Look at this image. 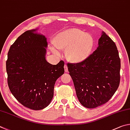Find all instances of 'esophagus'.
Instances as JSON below:
<instances>
[{
  "mask_svg": "<svg viewBox=\"0 0 130 130\" xmlns=\"http://www.w3.org/2000/svg\"><path fill=\"white\" fill-rule=\"evenodd\" d=\"M64 70H65V72H67L68 71H69V70H68V67H67V66L66 64L64 65Z\"/></svg>",
  "mask_w": 130,
  "mask_h": 130,
  "instance_id": "34e87169",
  "label": "esophagus"
}]
</instances>
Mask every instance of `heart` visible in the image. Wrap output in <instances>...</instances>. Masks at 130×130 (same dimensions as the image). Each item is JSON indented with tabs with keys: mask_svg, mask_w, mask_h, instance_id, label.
I'll return each instance as SVG.
<instances>
[{
	"mask_svg": "<svg viewBox=\"0 0 130 130\" xmlns=\"http://www.w3.org/2000/svg\"><path fill=\"white\" fill-rule=\"evenodd\" d=\"M54 47L66 51V56L70 61L80 63L87 59L92 51L94 40L88 33H83L78 28H70L58 34L53 39ZM54 53H57L52 49Z\"/></svg>",
	"mask_w": 130,
	"mask_h": 130,
	"instance_id": "1",
	"label": "heart"
}]
</instances>
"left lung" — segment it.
Masks as SVG:
<instances>
[{"instance_id": "1", "label": "left lung", "mask_w": 130, "mask_h": 130, "mask_svg": "<svg viewBox=\"0 0 130 130\" xmlns=\"http://www.w3.org/2000/svg\"><path fill=\"white\" fill-rule=\"evenodd\" d=\"M98 44L85 61L67 63L79 101L88 108L107 103L120 83V59L117 45L104 32Z\"/></svg>"}]
</instances>
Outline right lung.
Masks as SVG:
<instances>
[{
	"instance_id": "1",
	"label": "right lung",
	"mask_w": 130,
	"mask_h": 130,
	"mask_svg": "<svg viewBox=\"0 0 130 130\" xmlns=\"http://www.w3.org/2000/svg\"><path fill=\"white\" fill-rule=\"evenodd\" d=\"M36 29L24 32L11 45L6 61L8 87L26 107L40 110L49 105L56 80L64 72V62L52 65L45 60L44 35Z\"/></svg>"
}]
</instances>
